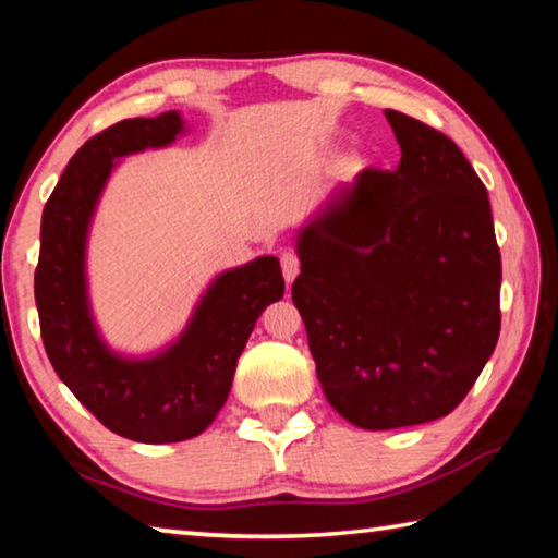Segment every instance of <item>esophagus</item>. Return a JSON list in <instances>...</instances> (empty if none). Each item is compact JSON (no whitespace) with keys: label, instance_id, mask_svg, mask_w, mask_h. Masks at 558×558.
<instances>
[{"label":"esophagus","instance_id":"obj_1","mask_svg":"<svg viewBox=\"0 0 558 558\" xmlns=\"http://www.w3.org/2000/svg\"><path fill=\"white\" fill-rule=\"evenodd\" d=\"M280 266H282V276H286V282L290 286L295 276L300 272V258L295 251H282L280 253Z\"/></svg>","mask_w":558,"mask_h":558}]
</instances>
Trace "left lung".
<instances>
[{"label":"left lung","instance_id":"obj_1","mask_svg":"<svg viewBox=\"0 0 558 558\" xmlns=\"http://www.w3.org/2000/svg\"><path fill=\"white\" fill-rule=\"evenodd\" d=\"M393 172L364 169L300 233L292 302L332 409L369 430L465 399L499 337L502 258L483 179L440 130L386 110Z\"/></svg>","mask_w":558,"mask_h":558}]
</instances>
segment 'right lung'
Listing matches in <instances>:
<instances>
[{
  "mask_svg": "<svg viewBox=\"0 0 558 558\" xmlns=\"http://www.w3.org/2000/svg\"><path fill=\"white\" fill-rule=\"evenodd\" d=\"M179 130L182 118L162 112L120 120L93 135L71 157L44 206L34 272L41 339L53 372L102 426L137 442L186 440L209 426L229 399L235 362L253 325L286 290L278 258L263 256L223 272L182 339L165 354L130 362L100 342L83 278L90 214L112 159L169 145Z\"/></svg>",
  "mask_w": 558,
  "mask_h": 558,
  "instance_id": "add662e5",
  "label": "right lung"
}]
</instances>
